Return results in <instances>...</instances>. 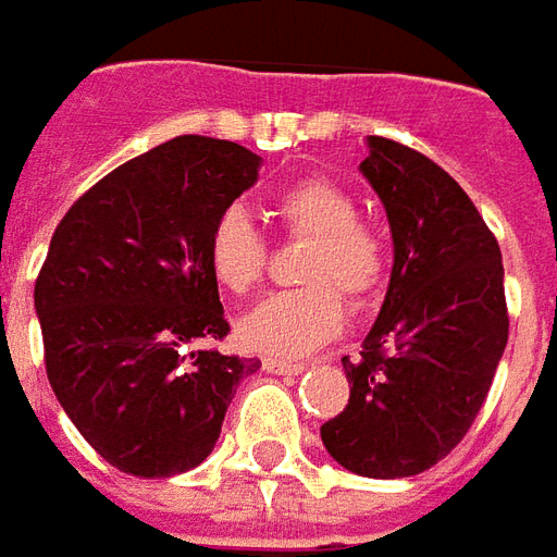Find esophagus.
I'll list each match as a JSON object with an SVG mask.
<instances>
[{"mask_svg": "<svg viewBox=\"0 0 557 557\" xmlns=\"http://www.w3.org/2000/svg\"><path fill=\"white\" fill-rule=\"evenodd\" d=\"M263 369L272 374H299L306 372V362H287L275 360V357H267V360H263Z\"/></svg>", "mask_w": 557, "mask_h": 557, "instance_id": "1", "label": "esophagus"}]
</instances>
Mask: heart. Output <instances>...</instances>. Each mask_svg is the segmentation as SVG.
<instances>
[{
    "label": "heart",
    "mask_w": 557,
    "mask_h": 557,
    "mask_svg": "<svg viewBox=\"0 0 557 557\" xmlns=\"http://www.w3.org/2000/svg\"><path fill=\"white\" fill-rule=\"evenodd\" d=\"M272 212L287 234L311 239L299 270L309 285L260 299L239 318L236 335L258 354L306 357L345 326V302L335 287L350 299H369L384 285L386 246L357 219V200L348 188L326 176H302L278 188ZM203 255L212 282L234 297L248 294L267 270V239L243 207L219 212Z\"/></svg>",
    "instance_id": "b5f03b06"
}]
</instances>
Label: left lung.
<instances>
[{
	"label": "left lung",
	"mask_w": 557,
	"mask_h": 557,
	"mask_svg": "<svg viewBox=\"0 0 557 557\" xmlns=\"http://www.w3.org/2000/svg\"><path fill=\"white\" fill-rule=\"evenodd\" d=\"M389 219L393 272L357 360L350 398L321 425L326 453L374 480L429 471L468 435L510 318L498 239L471 197L411 146L369 137L360 164Z\"/></svg>",
	"instance_id": "8db88e82"
}]
</instances>
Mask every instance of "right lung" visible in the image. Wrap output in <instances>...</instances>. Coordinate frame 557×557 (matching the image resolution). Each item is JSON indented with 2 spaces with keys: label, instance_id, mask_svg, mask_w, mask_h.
<instances>
[{
  "label": "right lung",
  "instance_id": "1",
  "mask_svg": "<svg viewBox=\"0 0 557 557\" xmlns=\"http://www.w3.org/2000/svg\"><path fill=\"white\" fill-rule=\"evenodd\" d=\"M258 171L246 146L183 134L98 180L50 239L35 282L47 381L122 474L197 468L239 381L260 369L195 350L231 333L203 246Z\"/></svg>",
  "mask_w": 557,
  "mask_h": 557
}]
</instances>
